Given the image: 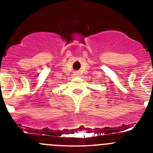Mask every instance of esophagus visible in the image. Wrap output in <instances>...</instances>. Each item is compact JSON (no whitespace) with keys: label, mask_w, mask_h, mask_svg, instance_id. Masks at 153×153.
Listing matches in <instances>:
<instances>
[{"label":"esophagus","mask_w":153,"mask_h":153,"mask_svg":"<svg viewBox=\"0 0 153 153\" xmlns=\"http://www.w3.org/2000/svg\"><path fill=\"white\" fill-rule=\"evenodd\" d=\"M78 75H79V74H78V73H74V76H77Z\"/></svg>","instance_id":"34e87169"}]
</instances>
